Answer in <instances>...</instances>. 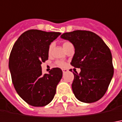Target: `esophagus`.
<instances>
[{
	"label": "esophagus",
	"instance_id": "1",
	"mask_svg": "<svg viewBox=\"0 0 122 122\" xmlns=\"http://www.w3.org/2000/svg\"><path fill=\"white\" fill-rule=\"evenodd\" d=\"M62 71H63V73H66V72L68 71L67 69H62Z\"/></svg>",
	"mask_w": 122,
	"mask_h": 122
}]
</instances>
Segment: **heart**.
<instances>
[{
	"label": "heart",
	"mask_w": 122,
	"mask_h": 122,
	"mask_svg": "<svg viewBox=\"0 0 122 122\" xmlns=\"http://www.w3.org/2000/svg\"><path fill=\"white\" fill-rule=\"evenodd\" d=\"M69 44H70V43H69V42H65L63 43V48L65 47H66L67 45ZM52 48H53V45H51L50 46H49V53H50L51 51V49H52ZM57 65L58 66H59V67H65V63L64 62H63V61H57Z\"/></svg>",
	"instance_id": "1"
}]
</instances>
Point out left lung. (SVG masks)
Here are the masks:
<instances>
[{
  "mask_svg": "<svg viewBox=\"0 0 122 122\" xmlns=\"http://www.w3.org/2000/svg\"><path fill=\"white\" fill-rule=\"evenodd\" d=\"M61 38L71 42L75 54L71 64L80 68L73 73L72 83L75 97L84 103L96 102L106 92L113 75L112 56L102 38L87 30H74L63 33Z\"/></svg>",
  "mask_w": 122,
  "mask_h": 122,
  "instance_id": "1",
  "label": "left lung"
}]
</instances>
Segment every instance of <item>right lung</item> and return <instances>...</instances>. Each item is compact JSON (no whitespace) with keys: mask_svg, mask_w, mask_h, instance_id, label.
<instances>
[{"mask_svg":"<svg viewBox=\"0 0 122 122\" xmlns=\"http://www.w3.org/2000/svg\"><path fill=\"white\" fill-rule=\"evenodd\" d=\"M61 33L29 30L15 42L10 55L9 67L12 83L19 96L35 107L47 106L53 100L62 78L60 68L42 74V62L49 57L50 44Z\"/></svg>","mask_w":122,"mask_h":122,"instance_id":"obj_1","label":"right lung"}]
</instances>
